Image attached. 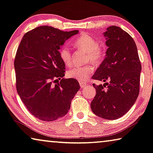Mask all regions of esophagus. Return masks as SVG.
Masks as SVG:
<instances>
[{
    "label": "esophagus",
    "mask_w": 153,
    "mask_h": 153,
    "mask_svg": "<svg viewBox=\"0 0 153 153\" xmlns=\"http://www.w3.org/2000/svg\"><path fill=\"white\" fill-rule=\"evenodd\" d=\"M79 86H80L81 88H83L84 87H85L86 86V83H85V82H79Z\"/></svg>",
    "instance_id": "obj_1"
}]
</instances>
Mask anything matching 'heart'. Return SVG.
Returning a JSON list of instances; mask_svg holds the SVG:
<instances>
[{
	"label": "heart",
	"instance_id": "heart-1",
	"mask_svg": "<svg viewBox=\"0 0 153 153\" xmlns=\"http://www.w3.org/2000/svg\"><path fill=\"white\" fill-rule=\"evenodd\" d=\"M75 45L77 48L87 52L86 61H91L94 64H99L105 55V51L103 48L98 45L95 39L88 34H82L75 42ZM60 58L62 62L67 66H70L72 63L71 52L67 46L62 47L60 50ZM94 67L91 64L84 66H74L67 71V76L69 78L76 79L79 82L85 81L93 74Z\"/></svg>",
	"mask_w": 153,
	"mask_h": 153
}]
</instances>
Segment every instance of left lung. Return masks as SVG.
<instances>
[{"label":"left lung","instance_id":"left-lung-1","mask_svg":"<svg viewBox=\"0 0 153 153\" xmlns=\"http://www.w3.org/2000/svg\"><path fill=\"white\" fill-rule=\"evenodd\" d=\"M103 35L108 48L93 78L105 83L93 84L97 94L91 108L99 117L114 120L125 115L139 95L142 65L136 44L127 32L111 26Z\"/></svg>","mask_w":153,"mask_h":153}]
</instances>
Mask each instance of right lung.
<instances>
[{
    "instance_id": "1",
    "label": "right lung",
    "mask_w": 153,
    "mask_h": 153,
    "mask_svg": "<svg viewBox=\"0 0 153 153\" xmlns=\"http://www.w3.org/2000/svg\"><path fill=\"white\" fill-rule=\"evenodd\" d=\"M77 33L42 26L22 39L14 60L16 89L27 110L39 119L54 121L66 115L80 88L76 79L63 78L65 65L59 51Z\"/></svg>"
}]
</instances>
